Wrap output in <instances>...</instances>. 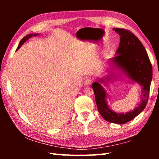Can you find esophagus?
<instances>
[{
    "mask_svg": "<svg viewBox=\"0 0 159 159\" xmlns=\"http://www.w3.org/2000/svg\"><path fill=\"white\" fill-rule=\"evenodd\" d=\"M93 80L92 79H90H90H87L85 81V85H90L93 83Z\"/></svg>",
    "mask_w": 159,
    "mask_h": 159,
    "instance_id": "1",
    "label": "esophagus"
}]
</instances>
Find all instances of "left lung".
I'll return each instance as SVG.
<instances>
[{
  "label": "left lung",
  "instance_id": "1",
  "mask_svg": "<svg viewBox=\"0 0 159 159\" xmlns=\"http://www.w3.org/2000/svg\"><path fill=\"white\" fill-rule=\"evenodd\" d=\"M113 30L120 36V43L115 57L110 59V66L107 69L108 75L97 79L92 84L98 111L107 121L124 124L138 116L146 107L152 80V66L147 52L140 41L130 31L115 28ZM116 70L131 81L142 88V102L133 111L125 113L114 112L108 105V95L101 83H108L116 77L112 74ZM123 79V78H122Z\"/></svg>",
  "mask_w": 159,
  "mask_h": 159
}]
</instances>
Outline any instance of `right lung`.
<instances>
[{"label":"right lung","instance_id":"1","mask_svg":"<svg viewBox=\"0 0 159 159\" xmlns=\"http://www.w3.org/2000/svg\"><path fill=\"white\" fill-rule=\"evenodd\" d=\"M39 34H31L27 35V36H26L25 37H24L23 39H22V40H21V41H20V44H19L18 47H17V50H18L19 49H20L21 45H22L24 43H25L26 41H27V40H29V39H30V38H31L32 36H39Z\"/></svg>","mask_w":159,"mask_h":159}]
</instances>
